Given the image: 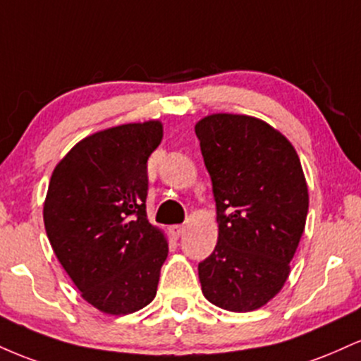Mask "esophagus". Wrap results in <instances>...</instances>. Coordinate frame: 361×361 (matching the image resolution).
I'll return each instance as SVG.
<instances>
[{
  "label": "esophagus",
  "mask_w": 361,
  "mask_h": 361,
  "mask_svg": "<svg viewBox=\"0 0 361 361\" xmlns=\"http://www.w3.org/2000/svg\"><path fill=\"white\" fill-rule=\"evenodd\" d=\"M171 234L175 235V238H180V235L185 234V226H171Z\"/></svg>",
  "instance_id": "1"
}]
</instances>
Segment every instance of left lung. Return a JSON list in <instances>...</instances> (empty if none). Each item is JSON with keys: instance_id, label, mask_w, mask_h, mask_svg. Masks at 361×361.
Segmentation results:
<instances>
[{"instance_id": "1", "label": "left lung", "mask_w": 361, "mask_h": 361, "mask_svg": "<svg viewBox=\"0 0 361 361\" xmlns=\"http://www.w3.org/2000/svg\"><path fill=\"white\" fill-rule=\"evenodd\" d=\"M212 180L219 238L198 264L210 304L250 312L267 305L287 281L309 210L299 154L281 132L250 115L212 114L198 120Z\"/></svg>"}]
</instances>
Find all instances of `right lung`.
I'll return each mask as SVG.
<instances>
[{"mask_svg": "<svg viewBox=\"0 0 361 361\" xmlns=\"http://www.w3.org/2000/svg\"><path fill=\"white\" fill-rule=\"evenodd\" d=\"M163 123L147 120L94 132L54 168L44 202L45 233L88 304L110 316L156 297L168 239L147 221V159Z\"/></svg>", "mask_w": 361, "mask_h": 361, "instance_id": "1", "label": "right lung"}]
</instances>
